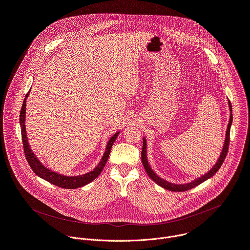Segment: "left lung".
Listing matches in <instances>:
<instances>
[{
    "label": "left lung",
    "instance_id": "left-lung-1",
    "mask_svg": "<svg viewBox=\"0 0 250 250\" xmlns=\"http://www.w3.org/2000/svg\"><path fill=\"white\" fill-rule=\"evenodd\" d=\"M229 110H230V117H229V123L228 125V129H227V133H226V140H225V145H224V147H223V151L221 153V156L218 160V162L215 164V166H213L208 173H206L205 175H203L202 177L198 178L197 180L191 182V183H187V184H180V185H177V184H172V183H169L167 181H165L164 179H162V178L158 177L154 172L153 170L150 168L149 164H148V161H147V157H146V138H144V145H142V150H141V161H142V164H144L145 166V169L146 171V173L148 174V176L151 178V179L156 183L158 184L159 186H161L162 188L166 189V190H169V191H173V192H185V191H188V190H191L193 188H195L196 186L200 185L201 183H203L204 181L208 180V178H210L211 176L215 175L219 169L221 168L222 164L224 163L225 159H226V156L228 154V150H229V132H230V125H231V123H232V112H231V104L230 102L229 101Z\"/></svg>",
    "mask_w": 250,
    "mask_h": 250
}]
</instances>
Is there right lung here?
I'll list each match as a JSON object with an SVG mask.
<instances>
[{"instance_id": "obj_1", "label": "right lung", "mask_w": 250, "mask_h": 250, "mask_svg": "<svg viewBox=\"0 0 250 250\" xmlns=\"http://www.w3.org/2000/svg\"><path fill=\"white\" fill-rule=\"evenodd\" d=\"M29 91L28 93L25 95V99L28 97ZM24 99L23 103H22V106L21 110V114H20V124H21V139H22V146H23V151H24V155H25V159L28 162V165L30 166V168L32 169V171L37 174L38 176H40L42 179L48 181L49 183L60 187V188H64V189H76L82 186H85L87 184H89L90 182H92L93 180H95L96 178L101 174L102 170L104 169L106 160L109 158L112 146L114 145L115 140L117 139L118 135H119V131L117 133H115L109 140L108 145H106L105 147V151L102 157V160L100 161V163L97 165V167L84 175H80V176H73V177H69V176H64L58 173H55L49 169H47L45 166H43L40 160L37 158L33 154V152L31 151L28 142H27V137H26V132H25V125H24V120H25V102L26 100Z\"/></svg>"}]
</instances>
